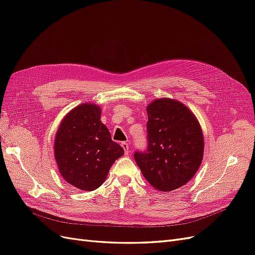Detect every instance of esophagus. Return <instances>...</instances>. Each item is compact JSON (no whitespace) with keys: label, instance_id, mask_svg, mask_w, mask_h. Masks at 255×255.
I'll return each instance as SVG.
<instances>
[{"label":"esophagus","instance_id":"34e87169","mask_svg":"<svg viewBox=\"0 0 255 255\" xmlns=\"http://www.w3.org/2000/svg\"><path fill=\"white\" fill-rule=\"evenodd\" d=\"M121 146L123 148V150H125V154L126 155H128V149H129V145H128V142H122L121 143Z\"/></svg>","mask_w":255,"mask_h":255}]
</instances>
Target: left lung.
<instances>
[{
  "label": "left lung",
  "instance_id": "8db88e82",
  "mask_svg": "<svg viewBox=\"0 0 255 255\" xmlns=\"http://www.w3.org/2000/svg\"><path fill=\"white\" fill-rule=\"evenodd\" d=\"M148 149L134 158L153 188L172 191L190 181L201 165L204 138L196 116L172 99H157L146 107Z\"/></svg>",
  "mask_w": 255,
  "mask_h": 255
}]
</instances>
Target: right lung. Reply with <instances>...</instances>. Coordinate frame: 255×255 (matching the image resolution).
<instances>
[{
	"label": "right lung",
	"mask_w": 255,
	"mask_h": 255,
	"mask_svg": "<svg viewBox=\"0 0 255 255\" xmlns=\"http://www.w3.org/2000/svg\"><path fill=\"white\" fill-rule=\"evenodd\" d=\"M123 154L101 121V107L91 103L69 112L54 139V156L61 176L86 191L101 186L115 160Z\"/></svg>",
	"instance_id": "1"
}]
</instances>
